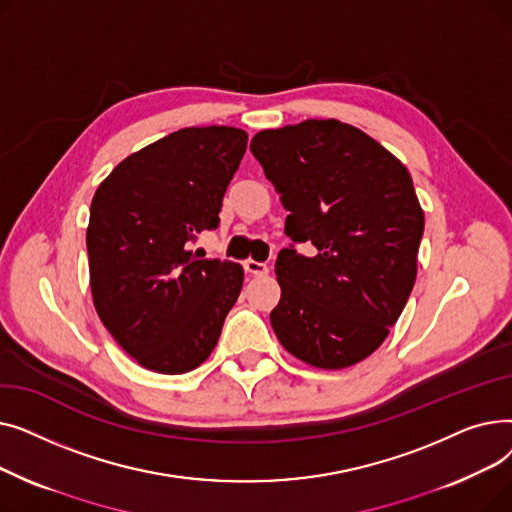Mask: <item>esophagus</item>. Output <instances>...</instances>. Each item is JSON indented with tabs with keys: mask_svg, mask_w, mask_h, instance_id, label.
Masks as SVG:
<instances>
[{
	"mask_svg": "<svg viewBox=\"0 0 512 512\" xmlns=\"http://www.w3.org/2000/svg\"><path fill=\"white\" fill-rule=\"evenodd\" d=\"M242 265H245V272H249L251 276H265V274H267V265L261 263V261L247 259Z\"/></svg>",
	"mask_w": 512,
	"mask_h": 512,
	"instance_id": "esophagus-1",
	"label": "esophagus"
}]
</instances>
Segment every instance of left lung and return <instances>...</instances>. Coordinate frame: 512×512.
I'll list each match as a JSON object with an SVG mask.
<instances>
[{
    "label": "left lung",
    "mask_w": 512,
    "mask_h": 512,
    "mask_svg": "<svg viewBox=\"0 0 512 512\" xmlns=\"http://www.w3.org/2000/svg\"><path fill=\"white\" fill-rule=\"evenodd\" d=\"M251 151L288 211L292 240L276 259L272 328L313 367H351L386 340L415 284L425 220L411 174L338 120L261 130ZM294 244L316 251L301 256Z\"/></svg>",
    "instance_id": "left-lung-1"
}]
</instances>
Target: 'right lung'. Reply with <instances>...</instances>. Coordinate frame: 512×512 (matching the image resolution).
I'll return each mask as SVG.
<instances>
[{"label": "right lung", "instance_id": "right-lung-1", "mask_svg": "<svg viewBox=\"0 0 512 512\" xmlns=\"http://www.w3.org/2000/svg\"><path fill=\"white\" fill-rule=\"evenodd\" d=\"M247 139L232 126L182 128L128 155L93 197V303L107 332L145 369L176 375L199 367L238 299L242 267L199 259L191 242L218 228Z\"/></svg>", "mask_w": 512, "mask_h": 512}]
</instances>
